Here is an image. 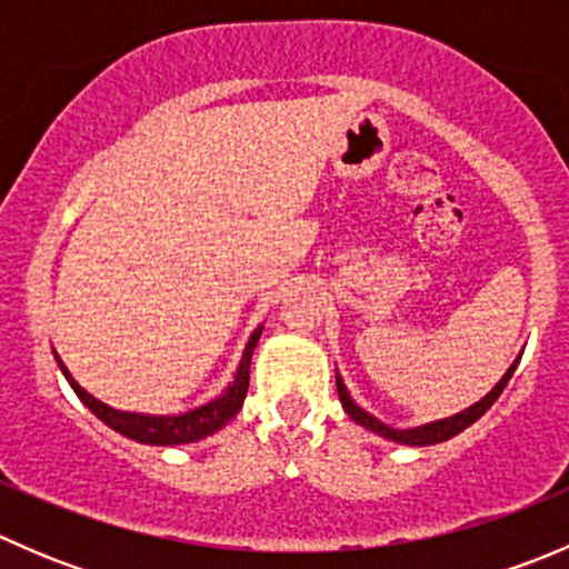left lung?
<instances>
[{
	"label": "left lung",
	"mask_w": 569,
	"mask_h": 569,
	"mask_svg": "<svg viewBox=\"0 0 569 569\" xmlns=\"http://www.w3.org/2000/svg\"><path fill=\"white\" fill-rule=\"evenodd\" d=\"M518 363H520V358L515 360L512 366H509L507 375H503L501 380L496 382V388H492V391L487 393L485 399H479V401H476V405H470L468 410L457 412V416H449V418H440V421L421 423V427H416V429H393V427H388V423H382L380 418L371 416V412H366L363 407H360L358 401H355L352 396H349L347 386H343V380H341V375H336V388H338V399H341V405H343V410H347V416L352 418L355 423H360V427H363V429H369V432L380 435V438L393 440V443H401V446H435V443H443V440L455 438V435H460L462 429H468L470 423L479 421V418L485 416L487 410H490L492 401H496L498 396H501L503 388H507L509 377L515 375Z\"/></svg>",
	"instance_id": "1"
}]
</instances>
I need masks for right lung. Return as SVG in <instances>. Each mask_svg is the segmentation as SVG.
Returning <instances> with one entry per match:
<instances>
[{
    "instance_id": "add662e5",
    "label": "right lung",
    "mask_w": 569,
    "mask_h": 569,
    "mask_svg": "<svg viewBox=\"0 0 569 569\" xmlns=\"http://www.w3.org/2000/svg\"><path fill=\"white\" fill-rule=\"evenodd\" d=\"M261 330L263 325L252 330L231 386H228L220 396H214L211 401H206V405L194 407V410H187V412H178V416H151V412L114 410V407H109L101 399H96L93 393L84 391V388L73 380L71 371L66 369V363H62L57 352H54V360L57 366H60L62 375H66L68 386L73 388V393H77L79 399H82V405L88 407L96 418H101L109 429H114V432L123 435V438L137 440V443H146V446H183V443H198V440L220 432V429L226 427L239 410H242L244 396H248V386H250V358L258 338H261Z\"/></svg>"
}]
</instances>
